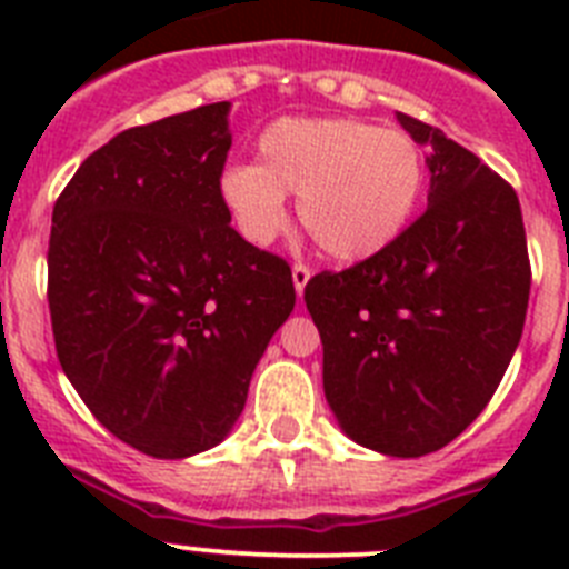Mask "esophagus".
I'll list each match as a JSON object with an SVG mask.
<instances>
[{
  "label": "esophagus",
  "mask_w": 569,
  "mask_h": 569,
  "mask_svg": "<svg viewBox=\"0 0 569 569\" xmlns=\"http://www.w3.org/2000/svg\"><path fill=\"white\" fill-rule=\"evenodd\" d=\"M310 276H313V270L308 268V264H301V261H296L293 264V284H296V293H305V288H308Z\"/></svg>",
  "instance_id": "34e87169"
}]
</instances>
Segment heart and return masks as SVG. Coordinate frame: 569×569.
<instances>
[{
  "instance_id": "obj_1",
  "label": "heart",
  "mask_w": 569,
  "mask_h": 569,
  "mask_svg": "<svg viewBox=\"0 0 569 569\" xmlns=\"http://www.w3.org/2000/svg\"><path fill=\"white\" fill-rule=\"evenodd\" d=\"M259 164H230L219 196L236 228L268 244L288 219L284 193L330 259L361 261L410 224L427 182L419 144L359 119H279L256 142Z\"/></svg>"
}]
</instances>
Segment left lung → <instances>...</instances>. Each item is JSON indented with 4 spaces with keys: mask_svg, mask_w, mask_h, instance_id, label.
<instances>
[{
    "mask_svg": "<svg viewBox=\"0 0 569 569\" xmlns=\"http://www.w3.org/2000/svg\"><path fill=\"white\" fill-rule=\"evenodd\" d=\"M399 122L427 148V210L370 259L316 273L305 301L345 433L416 459L465 433L492 399L525 330L532 273L512 184L433 124Z\"/></svg>",
    "mask_w": 569,
    "mask_h": 569,
    "instance_id": "8db88e82",
    "label": "left lung"
}]
</instances>
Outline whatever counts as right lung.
Returning <instances> with one entry per match:
<instances>
[{"label": "right lung", "instance_id": "obj_1", "mask_svg": "<svg viewBox=\"0 0 569 569\" xmlns=\"http://www.w3.org/2000/svg\"><path fill=\"white\" fill-rule=\"evenodd\" d=\"M228 102L122 130L53 204L57 356L116 439L184 459L219 445L296 305L281 256L230 228Z\"/></svg>", "mask_w": 569, "mask_h": 569}]
</instances>
